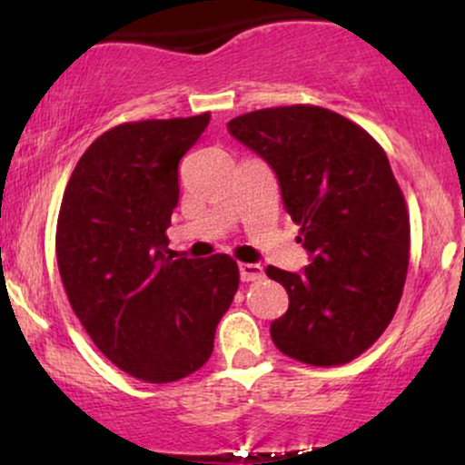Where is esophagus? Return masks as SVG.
<instances>
[{"label": "esophagus", "instance_id": "obj_1", "mask_svg": "<svg viewBox=\"0 0 465 465\" xmlns=\"http://www.w3.org/2000/svg\"><path fill=\"white\" fill-rule=\"evenodd\" d=\"M264 277V269L260 264H249L242 262L240 264V280L242 282H258Z\"/></svg>", "mask_w": 465, "mask_h": 465}]
</instances>
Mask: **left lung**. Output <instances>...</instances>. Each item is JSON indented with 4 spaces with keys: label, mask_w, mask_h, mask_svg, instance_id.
Wrapping results in <instances>:
<instances>
[{
    "label": "left lung",
    "mask_w": 465,
    "mask_h": 465,
    "mask_svg": "<svg viewBox=\"0 0 465 465\" xmlns=\"http://www.w3.org/2000/svg\"><path fill=\"white\" fill-rule=\"evenodd\" d=\"M227 129L275 170L297 242L312 255L302 275L266 269L288 292L273 343L314 367L354 361L391 323L409 269L407 201L385 151L314 104L251 111Z\"/></svg>",
    "instance_id": "1"
}]
</instances>
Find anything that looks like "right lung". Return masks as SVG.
<instances>
[{
	"mask_svg": "<svg viewBox=\"0 0 465 465\" xmlns=\"http://www.w3.org/2000/svg\"><path fill=\"white\" fill-rule=\"evenodd\" d=\"M210 114L124 122L78 159L56 223L72 311L103 354L137 381L174 382L207 362L240 284L236 260H174L165 229L179 162Z\"/></svg>",
	"mask_w": 465,
	"mask_h": 465,
	"instance_id": "1",
	"label": "right lung"
}]
</instances>
